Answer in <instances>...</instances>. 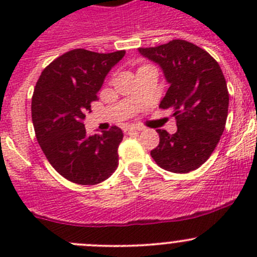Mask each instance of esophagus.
I'll list each match as a JSON object with an SVG mask.
<instances>
[{
    "label": "esophagus",
    "instance_id": "esophagus-1",
    "mask_svg": "<svg viewBox=\"0 0 257 257\" xmlns=\"http://www.w3.org/2000/svg\"><path fill=\"white\" fill-rule=\"evenodd\" d=\"M143 127L135 126V124H127V126L123 127V133L124 134H130L134 133V131H142Z\"/></svg>",
    "mask_w": 257,
    "mask_h": 257
}]
</instances>
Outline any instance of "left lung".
<instances>
[{"label":"left lung","instance_id":"1","mask_svg":"<svg viewBox=\"0 0 257 257\" xmlns=\"http://www.w3.org/2000/svg\"><path fill=\"white\" fill-rule=\"evenodd\" d=\"M161 67L170 87L160 106L174 109L178 131L158 130L160 144L151 156L163 170L187 174L208 160L225 128L229 94L217 61L184 40L139 49Z\"/></svg>","mask_w":257,"mask_h":257}]
</instances>
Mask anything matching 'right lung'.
Wrapping results in <instances>:
<instances>
[{
  "label": "right lung",
  "instance_id": "obj_1",
  "mask_svg": "<svg viewBox=\"0 0 257 257\" xmlns=\"http://www.w3.org/2000/svg\"><path fill=\"white\" fill-rule=\"evenodd\" d=\"M124 54L72 50L47 65L36 85L32 121L37 142L50 165L72 183L95 185L117 169L121 128L88 136L83 119L106 74Z\"/></svg>",
  "mask_w": 257,
  "mask_h": 257
}]
</instances>
